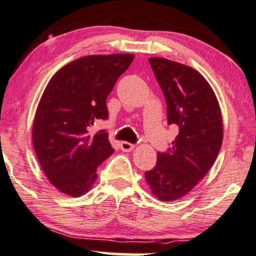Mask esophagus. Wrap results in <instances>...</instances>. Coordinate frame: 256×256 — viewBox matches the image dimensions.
<instances>
[{
    "instance_id": "1",
    "label": "esophagus",
    "mask_w": 256,
    "mask_h": 256,
    "mask_svg": "<svg viewBox=\"0 0 256 256\" xmlns=\"http://www.w3.org/2000/svg\"><path fill=\"white\" fill-rule=\"evenodd\" d=\"M120 148H122V151H124V152H131L132 150L134 148V145L131 144V142H122Z\"/></svg>"
}]
</instances>
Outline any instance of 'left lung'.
Masks as SVG:
<instances>
[{
	"instance_id": "1",
	"label": "left lung",
	"mask_w": 256,
	"mask_h": 256,
	"mask_svg": "<svg viewBox=\"0 0 256 256\" xmlns=\"http://www.w3.org/2000/svg\"><path fill=\"white\" fill-rule=\"evenodd\" d=\"M148 60L165 94L168 125H178L179 134L168 153H158L145 180L153 196L174 202L213 166L222 145V116L212 86L196 69L162 57Z\"/></svg>"
}]
</instances>
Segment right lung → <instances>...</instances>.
Wrapping results in <instances>:
<instances>
[{
  "label": "right lung",
  "instance_id": "obj_1",
  "mask_svg": "<svg viewBox=\"0 0 256 256\" xmlns=\"http://www.w3.org/2000/svg\"><path fill=\"white\" fill-rule=\"evenodd\" d=\"M134 54L80 57L51 77L37 105L32 144L51 185L78 198L92 188L97 168L114 153L108 134L91 137L98 119H108L106 98Z\"/></svg>",
  "mask_w": 256,
  "mask_h": 256
}]
</instances>
